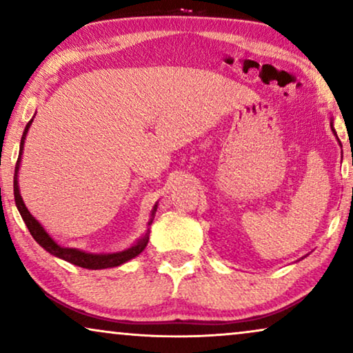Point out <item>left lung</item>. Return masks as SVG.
Returning <instances> with one entry per match:
<instances>
[{
    "label": "left lung",
    "instance_id": "obj_1",
    "mask_svg": "<svg viewBox=\"0 0 353 353\" xmlns=\"http://www.w3.org/2000/svg\"><path fill=\"white\" fill-rule=\"evenodd\" d=\"M331 130H332V133L336 134V138H337V133H336V130H334V127H332V120H331ZM337 141H339V138H337Z\"/></svg>",
    "mask_w": 353,
    "mask_h": 353
}]
</instances>
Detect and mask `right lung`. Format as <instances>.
<instances>
[{"label": "right lung", "mask_w": 353, "mask_h": 353, "mask_svg": "<svg viewBox=\"0 0 353 353\" xmlns=\"http://www.w3.org/2000/svg\"><path fill=\"white\" fill-rule=\"evenodd\" d=\"M32 122H33V119L26 125V130H23V134H22V139H21V151H19L16 170H14V199H16V205H17L19 214H21L22 220L26 221L27 228H28V231H30V234L33 236V239H35L37 243L40 244L43 249L48 250V252H50L51 255H54V257H59L62 260H65V262H70V263L77 265V267L88 268V270H103V268L119 267V265L128 262V260H132V259L137 257V255L141 254L144 248L148 245L149 225L152 223L154 215H156L157 204L154 205V209L151 212V219H149V221H148V231L137 241V244H133L132 248H128L125 250H120V252H112V254H91V252H83V250H79V249L62 248V245L57 244L56 241L46 233L45 228H43V226L40 225V221L35 220V216H33L30 212H28V209L22 201L21 191H19L17 173H19V167H21V161H22L23 143H26V137H27L28 128H30Z\"/></svg>", "instance_id": "add662e5"}]
</instances>
